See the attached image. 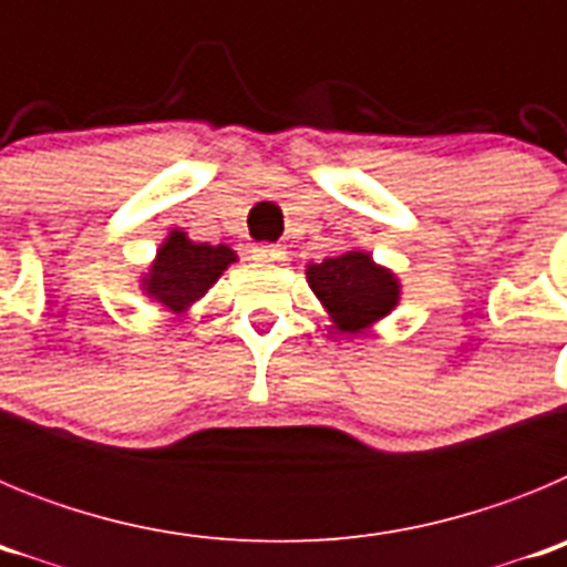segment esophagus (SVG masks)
I'll list each match as a JSON object with an SVG mask.
<instances>
[{
	"mask_svg": "<svg viewBox=\"0 0 567 567\" xmlns=\"http://www.w3.org/2000/svg\"><path fill=\"white\" fill-rule=\"evenodd\" d=\"M284 258H287V252L275 247V244H258V247H252V260H260V264H275V260Z\"/></svg>",
	"mask_w": 567,
	"mask_h": 567,
	"instance_id": "34e87169",
	"label": "esophagus"
}]
</instances>
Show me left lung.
Wrapping results in <instances>:
<instances>
[{
    "mask_svg": "<svg viewBox=\"0 0 567 567\" xmlns=\"http://www.w3.org/2000/svg\"><path fill=\"white\" fill-rule=\"evenodd\" d=\"M307 280L340 332H360L398 307L400 284L369 252H349L309 264Z\"/></svg>",
    "mask_w": 567,
    "mask_h": 567,
    "instance_id": "obj_1",
    "label": "left lung"
}]
</instances>
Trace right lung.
Instances as JSON below:
<instances>
[{
    "label": "right lung",
    "instance_id": "obj_1",
    "mask_svg": "<svg viewBox=\"0 0 567 567\" xmlns=\"http://www.w3.org/2000/svg\"><path fill=\"white\" fill-rule=\"evenodd\" d=\"M233 260L235 252L224 244L218 247L195 244L182 229H173L155 255L142 287L162 307L173 309V312H187V307H193L195 300L221 278V272Z\"/></svg>",
    "mask_w": 567,
    "mask_h": 567
}]
</instances>
